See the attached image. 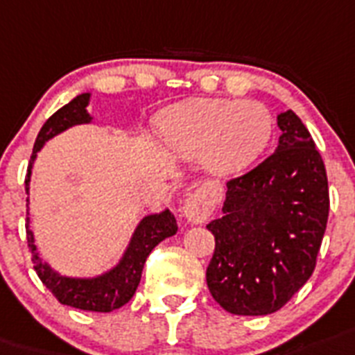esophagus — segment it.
<instances>
[{
    "mask_svg": "<svg viewBox=\"0 0 355 355\" xmlns=\"http://www.w3.org/2000/svg\"><path fill=\"white\" fill-rule=\"evenodd\" d=\"M213 211V202L209 200V196L204 191H193L186 196L182 205V213L189 222L202 223L207 220V216Z\"/></svg>",
    "mask_w": 355,
    "mask_h": 355,
    "instance_id": "esophagus-1",
    "label": "esophagus"
}]
</instances>
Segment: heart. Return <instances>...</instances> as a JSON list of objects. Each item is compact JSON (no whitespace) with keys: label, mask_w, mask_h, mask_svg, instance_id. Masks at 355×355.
<instances>
[{"label":"heart","mask_w":355,"mask_h":355,"mask_svg":"<svg viewBox=\"0 0 355 355\" xmlns=\"http://www.w3.org/2000/svg\"><path fill=\"white\" fill-rule=\"evenodd\" d=\"M160 137L173 153L200 155L207 171L233 175L263 153L272 137V117L256 101L193 99L164 113Z\"/></svg>","instance_id":"1"}]
</instances>
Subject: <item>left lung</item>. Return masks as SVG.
<instances>
[{"instance_id": "left-lung-1", "label": "left lung", "mask_w": 355, "mask_h": 355, "mask_svg": "<svg viewBox=\"0 0 355 355\" xmlns=\"http://www.w3.org/2000/svg\"><path fill=\"white\" fill-rule=\"evenodd\" d=\"M278 148L227 182L223 216L207 223L214 254L205 279L214 302L238 315L279 311L315 267L329 182L320 151L293 110L279 113Z\"/></svg>"}]
</instances>
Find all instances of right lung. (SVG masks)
Segmentation results:
<instances>
[{
    "mask_svg": "<svg viewBox=\"0 0 355 355\" xmlns=\"http://www.w3.org/2000/svg\"><path fill=\"white\" fill-rule=\"evenodd\" d=\"M88 103H90V94L77 95L76 99L64 104L62 108L53 113L49 121L44 122L40 135L35 139L34 151H32L31 164H28V173H26L25 178L26 193L31 189L28 186H31L32 164L37 157V151L43 148L44 142L68 130V128L92 122L90 113L86 112ZM26 202H28V198H26ZM28 223H31V218H26V240H28V247H31L32 252V263H34L35 272H37L44 287L49 288L62 305L92 312H112L115 309H121L122 305H126L139 287L146 258L162 240L173 236L178 229L177 220L169 209L157 214H148L137 225L135 233L130 240V245L122 254L121 261L112 270L101 274V276H95V278H70V276L59 274L58 270H53L49 263L41 260L37 247L34 243V234L28 229Z\"/></svg>",
    "mask_w": 355,
    "mask_h": 355,
    "instance_id": "right-lung-1",
    "label": "right lung"
}]
</instances>
